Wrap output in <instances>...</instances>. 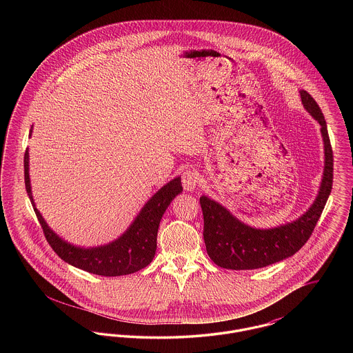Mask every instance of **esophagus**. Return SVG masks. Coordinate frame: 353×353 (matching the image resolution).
<instances>
[{"label": "esophagus", "instance_id": "1", "mask_svg": "<svg viewBox=\"0 0 353 353\" xmlns=\"http://www.w3.org/2000/svg\"><path fill=\"white\" fill-rule=\"evenodd\" d=\"M181 181L185 190H193L199 184V173L193 169H186L181 176Z\"/></svg>", "mask_w": 353, "mask_h": 353}]
</instances>
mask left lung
<instances>
[{
    "mask_svg": "<svg viewBox=\"0 0 353 353\" xmlns=\"http://www.w3.org/2000/svg\"><path fill=\"white\" fill-rule=\"evenodd\" d=\"M301 99L305 111L318 120L324 144V169L319 192L312 205L291 222L269 229L254 228L233 216L223 205L208 196L200 197L203 214V241L210 259L223 269L254 270L266 268L290 258L312 234L331 194L334 180V154L327 123L318 103L304 90Z\"/></svg>",
    "mask_w": 353,
    "mask_h": 353,
    "instance_id": "8db88e82",
    "label": "left lung"
}]
</instances>
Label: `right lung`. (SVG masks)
Wrapping results in <instances>:
<instances>
[{"instance_id": "right-lung-1", "label": "right lung", "mask_w": 353, "mask_h": 353, "mask_svg": "<svg viewBox=\"0 0 353 353\" xmlns=\"http://www.w3.org/2000/svg\"><path fill=\"white\" fill-rule=\"evenodd\" d=\"M32 132L33 125L30 130V136ZM23 167L28 196L52 250L58 254L61 259L68 262V265L103 276L132 274L151 263L157 248L156 241L160 221L170 202L183 192L181 177L177 176L160 188L145 202L130 228L115 241L95 248H82L70 243L57 234L37 209L29 176V150L25 152Z\"/></svg>"}]
</instances>
